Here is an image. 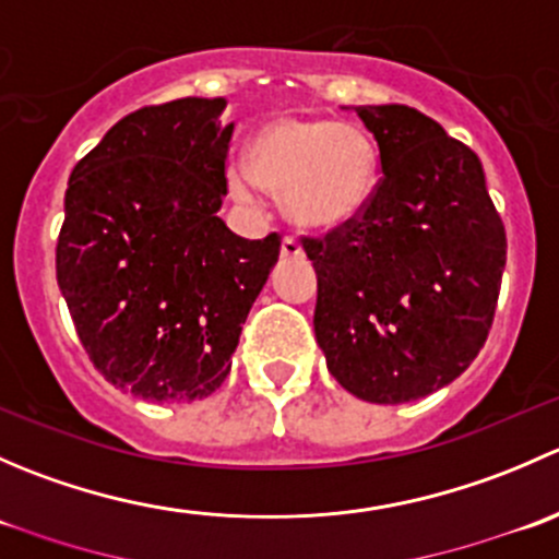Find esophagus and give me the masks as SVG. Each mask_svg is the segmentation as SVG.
<instances>
[{"label":"esophagus","instance_id":"34e87169","mask_svg":"<svg viewBox=\"0 0 559 559\" xmlns=\"http://www.w3.org/2000/svg\"><path fill=\"white\" fill-rule=\"evenodd\" d=\"M281 253H284V257H292V259H300L302 257V246L297 243V238L286 235V238L281 240Z\"/></svg>","mask_w":559,"mask_h":559}]
</instances>
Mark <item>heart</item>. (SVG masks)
<instances>
[{"mask_svg":"<svg viewBox=\"0 0 559 559\" xmlns=\"http://www.w3.org/2000/svg\"><path fill=\"white\" fill-rule=\"evenodd\" d=\"M227 189L253 202L262 186L281 194L297 227L330 233L357 222L379 189V154L362 129L332 118L284 116L251 140V162H227Z\"/></svg>","mask_w":559,"mask_h":559,"instance_id":"obj_1","label":"heart"}]
</instances>
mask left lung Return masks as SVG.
Wrapping results in <instances>:
<instances>
[{"instance_id": "left-lung-1", "label": "left lung", "mask_w": 559, "mask_h": 559, "mask_svg": "<svg viewBox=\"0 0 559 559\" xmlns=\"http://www.w3.org/2000/svg\"><path fill=\"white\" fill-rule=\"evenodd\" d=\"M379 143L373 202L306 238L326 368L379 405L427 397L481 352L506 267V229L478 156L408 105L354 107Z\"/></svg>"}]
</instances>
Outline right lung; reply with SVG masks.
Masks as SVG:
<instances>
[{
  "label": "right lung",
  "instance_id": "right-lung-1",
  "mask_svg": "<svg viewBox=\"0 0 559 559\" xmlns=\"http://www.w3.org/2000/svg\"><path fill=\"white\" fill-rule=\"evenodd\" d=\"M227 99L186 97L123 116L70 175L56 278L94 368L148 403H191L233 368L281 238L222 218Z\"/></svg>",
  "mask_w": 559,
  "mask_h": 559
}]
</instances>
